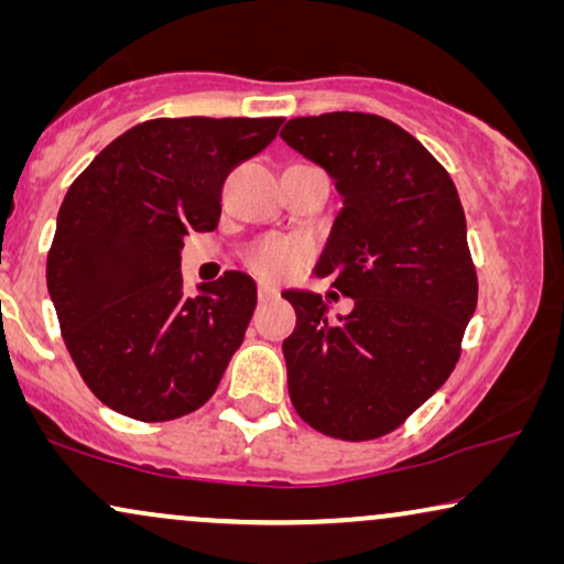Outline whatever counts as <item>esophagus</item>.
I'll use <instances>...</instances> for the list:
<instances>
[{"label": "esophagus", "mask_w": 564, "mask_h": 564, "mask_svg": "<svg viewBox=\"0 0 564 564\" xmlns=\"http://www.w3.org/2000/svg\"><path fill=\"white\" fill-rule=\"evenodd\" d=\"M276 297V290L269 288V284H259V303H269V300Z\"/></svg>", "instance_id": "1"}]
</instances>
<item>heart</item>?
Returning a JSON list of instances; mask_svg holds the SVG:
<instances>
[{"mask_svg": "<svg viewBox=\"0 0 564 564\" xmlns=\"http://www.w3.org/2000/svg\"><path fill=\"white\" fill-rule=\"evenodd\" d=\"M303 261V246L288 238H261L246 251V267L267 280H282Z\"/></svg>", "mask_w": 564, "mask_h": 564, "instance_id": "heart-1", "label": "heart"}]
</instances>
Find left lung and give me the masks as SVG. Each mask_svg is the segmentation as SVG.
<instances>
[{
	"mask_svg": "<svg viewBox=\"0 0 564 564\" xmlns=\"http://www.w3.org/2000/svg\"><path fill=\"white\" fill-rule=\"evenodd\" d=\"M284 143L330 180L344 207L315 274L354 300L284 290L290 400L321 434L367 442L398 429L446 382L477 305L467 223L446 169L411 133L367 112L292 118Z\"/></svg>",
	"mask_w": 564,
	"mask_h": 564,
	"instance_id": "8db88e82",
	"label": "left lung"
}]
</instances>
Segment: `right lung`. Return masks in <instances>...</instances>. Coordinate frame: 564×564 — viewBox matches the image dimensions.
I'll return each mask as SVG.
<instances>
[{
  "mask_svg": "<svg viewBox=\"0 0 564 564\" xmlns=\"http://www.w3.org/2000/svg\"><path fill=\"white\" fill-rule=\"evenodd\" d=\"M282 118L149 120L102 149L61 203L45 267L61 334L87 388L135 421L207 403L243 341L257 282L226 272L184 295L182 246L220 218L226 174Z\"/></svg>",
  "mask_w": 564,
  "mask_h": 564,
  "instance_id": "right-lung-1",
  "label": "right lung"
}]
</instances>
